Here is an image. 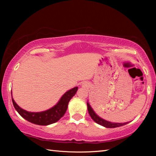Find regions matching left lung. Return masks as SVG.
Segmentation results:
<instances>
[{"mask_svg":"<svg viewBox=\"0 0 156 156\" xmlns=\"http://www.w3.org/2000/svg\"><path fill=\"white\" fill-rule=\"evenodd\" d=\"M87 108H88V113L90 115V117L92 118V120H93L95 122H97V124L103 126V127L106 128H115V127H121V126H123L126 124L129 123V122H112L110 121H108L105 119L101 118V117L96 113L93 108L91 107L90 105L89 104L88 101H87Z\"/></svg>","mask_w":156,"mask_h":156,"instance_id":"8db88e82","label":"left lung"}]
</instances>
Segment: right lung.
Masks as SVG:
<instances>
[{
    "label": "right lung",
    "instance_id": "obj_1",
    "mask_svg": "<svg viewBox=\"0 0 156 156\" xmlns=\"http://www.w3.org/2000/svg\"><path fill=\"white\" fill-rule=\"evenodd\" d=\"M78 87H76L66 92L54 107L41 112H29L20 107L12 98V101L15 110L25 120L35 125H48L58 121L67 111L69 101L76 94Z\"/></svg>",
    "mask_w": 156,
    "mask_h": 156
}]
</instances>
